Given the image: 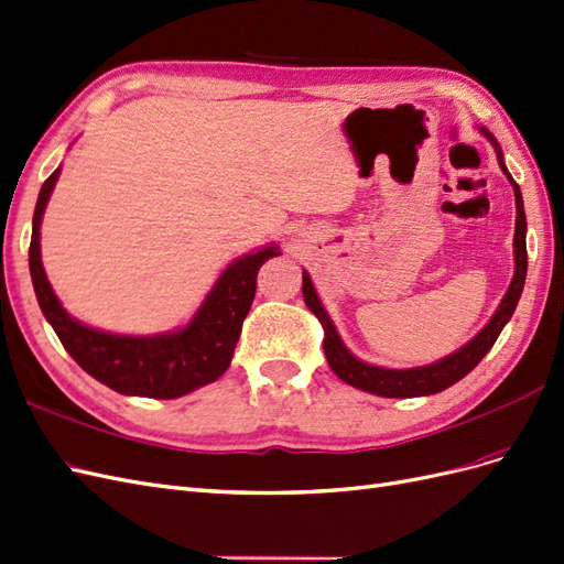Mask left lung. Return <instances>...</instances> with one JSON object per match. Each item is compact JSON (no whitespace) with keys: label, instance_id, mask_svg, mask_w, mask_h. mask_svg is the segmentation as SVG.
I'll use <instances>...</instances> for the list:
<instances>
[{"label":"left lung","instance_id":"1","mask_svg":"<svg viewBox=\"0 0 564 564\" xmlns=\"http://www.w3.org/2000/svg\"><path fill=\"white\" fill-rule=\"evenodd\" d=\"M480 131L487 135V141L494 145V150H497V160L516 193V209H518L516 240H513L516 275H513V280H510L508 292L497 308V313H494V317L485 324V329L473 340H468L464 348H458L456 352L442 357V360H437L433 365H425V367L386 369V367H373V365L357 360V357L346 348V344L340 340V336L334 327L332 317L327 315V311H324V305L311 282V275L308 272H303V301L313 311V315L322 322L324 355H327V362L336 377L340 381L350 383L352 388L367 390V392H371V395H381V398L435 395V392L454 386L456 381L464 379L468 371H473L477 365H480V360L489 352V348L497 344V338H499L501 329L506 327V322L516 313V305L520 301L524 278H527V242H524L527 218H524V207H522V193H520V185L513 181V176L508 174V169L503 164V152H501V145L497 143V139H494V135L485 127H480Z\"/></svg>","mask_w":564,"mask_h":564}]
</instances>
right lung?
I'll return each mask as SVG.
<instances>
[{
    "label": "right lung",
    "instance_id": "right-lung-1",
    "mask_svg": "<svg viewBox=\"0 0 564 564\" xmlns=\"http://www.w3.org/2000/svg\"><path fill=\"white\" fill-rule=\"evenodd\" d=\"M58 176L61 166L44 181L32 216L30 275L40 308L63 348L89 377L122 395L174 400L216 381L230 367L256 294V275L268 259L280 256V247L270 245L232 261L183 329L155 336L100 332L67 315L42 265L40 226Z\"/></svg>",
    "mask_w": 564,
    "mask_h": 564
}]
</instances>
